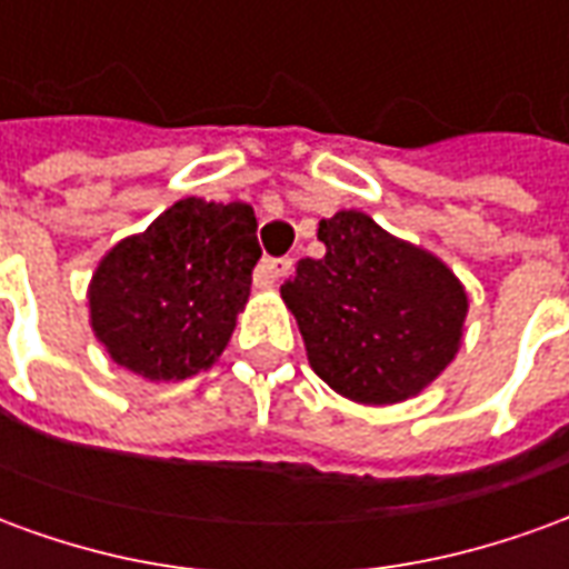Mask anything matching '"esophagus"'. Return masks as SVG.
I'll use <instances>...</instances> for the list:
<instances>
[{"mask_svg": "<svg viewBox=\"0 0 569 569\" xmlns=\"http://www.w3.org/2000/svg\"><path fill=\"white\" fill-rule=\"evenodd\" d=\"M289 259H261L256 268V286H273L286 271H289Z\"/></svg>", "mask_w": 569, "mask_h": 569, "instance_id": "34e87169", "label": "esophagus"}]
</instances>
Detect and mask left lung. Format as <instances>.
Masks as SVG:
<instances>
[{"label":"left lung","instance_id":"8db88e82","mask_svg":"<svg viewBox=\"0 0 569 569\" xmlns=\"http://www.w3.org/2000/svg\"><path fill=\"white\" fill-rule=\"evenodd\" d=\"M317 237L326 252L298 261L280 286L310 369L362 406L420 393L460 347L469 308L460 280L366 212H335Z\"/></svg>","mask_w":569,"mask_h":569}]
</instances>
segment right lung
Returning <instances> with one entry per match:
<instances>
[{"label":"right lung","instance_id":"1","mask_svg":"<svg viewBox=\"0 0 569 569\" xmlns=\"http://www.w3.org/2000/svg\"><path fill=\"white\" fill-rule=\"evenodd\" d=\"M249 203L186 198L93 273L91 326L109 357L149 381L210 369L234 332L261 259Z\"/></svg>","mask_w":569,"mask_h":569}]
</instances>
